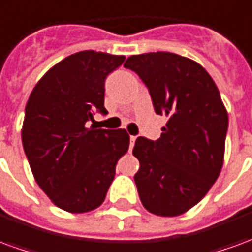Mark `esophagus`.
<instances>
[{
    "instance_id": "obj_1",
    "label": "esophagus",
    "mask_w": 252,
    "mask_h": 252,
    "mask_svg": "<svg viewBox=\"0 0 252 252\" xmlns=\"http://www.w3.org/2000/svg\"><path fill=\"white\" fill-rule=\"evenodd\" d=\"M135 140H136V136L129 137V151H132V148L135 146Z\"/></svg>"
}]
</instances>
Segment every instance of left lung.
Masks as SVG:
<instances>
[{
    "label": "left lung",
    "mask_w": 252,
    "mask_h": 252,
    "mask_svg": "<svg viewBox=\"0 0 252 252\" xmlns=\"http://www.w3.org/2000/svg\"><path fill=\"white\" fill-rule=\"evenodd\" d=\"M148 88L157 115L169 120L158 140L137 137L135 174L143 206L158 216H180L216 182L224 162L228 113L204 67L173 52L132 55L124 63Z\"/></svg>",
    "instance_id": "obj_1"
}]
</instances>
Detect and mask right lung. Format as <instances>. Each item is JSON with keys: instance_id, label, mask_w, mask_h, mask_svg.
Wrapping results in <instances>:
<instances>
[{"instance_id": "1", "label": "right lung", "mask_w": 252, "mask_h": 252, "mask_svg": "<svg viewBox=\"0 0 252 252\" xmlns=\"http://www.w3.org/2000/svg\"><path fill=\"white\" fill-rule=\"evenodd\" d=\"M124 61L93 50L72 54L41 77L28 98L23 147L37 185L63 211L98 208L128 151L126 129L89 126L94 112L108 113L105 79Z\"/></svg>"}]
</instances>
